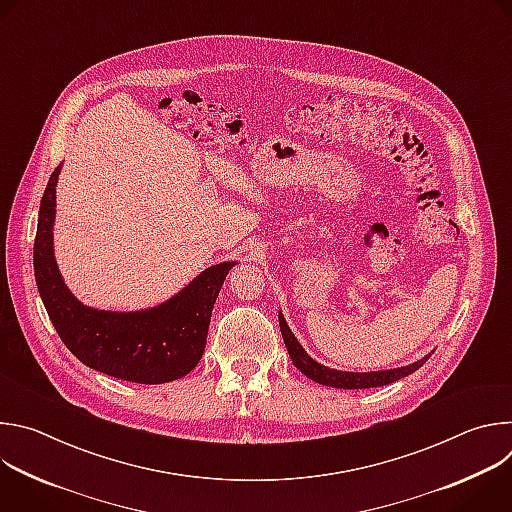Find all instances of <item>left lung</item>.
Instances as JSON below:
<instances>
[{
  "instance_id": "8db88e82",
  "label": "left lung",
  "mask_w": 512,
  "mask_h": 512,
  "mask_svg": "<svg viewBox=\"0 0 512 512\" xmlns=\"http://www.w3.org/2000/svg\"><path fill=\"white\" fill-rule=\"evenodd\" d=\"M279 328H281V336H283V342H285V348L291 356V360H294L296 367L308 377L312 379L314 383H320V385H326V387H336V389H371V387H383V385H389V383H395L411 373H415L417 369H421L425 358L413 362V364H407V367H401V369H391V371H379V373H344V371H334V369H328L324 367V364L316 362L312 356H308V352L302 348V344L296 340V336L291 334L289 326L285 324L283 316L279 314Z\"/></svg>"
}]
</instances>
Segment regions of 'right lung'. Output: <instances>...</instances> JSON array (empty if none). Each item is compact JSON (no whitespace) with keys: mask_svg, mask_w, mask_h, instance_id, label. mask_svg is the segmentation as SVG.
Returning a JSON list of instances; mask_svg holds the SVG:
<instances>
[{"mask_svg":"<svg viewBox=\"0 0 512 512\" xmlns=\"http://www.w3.org/2000/svg\"><path fill=\"white\" fill-rule=\"evenodd\" d=\"M58 174L60 166L40 202L34 275L64 346L87 367L121 381L160 385L188 375L204 352L216 296L235 263L208 267L178 296L145 312L117 314L83 306L64 285L52 251Z\"/></svg>","mask_w":512,"mask_h":512,"instance_id":"add662e5","label":"right lung"}]
</instances>
